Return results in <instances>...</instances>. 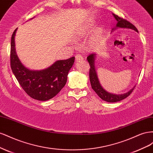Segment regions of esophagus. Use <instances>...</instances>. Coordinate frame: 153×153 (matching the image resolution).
Listing matches in <instances>:
<instances>
[{"instance_id":"obj_1","label":"esophagus","mask_w":153,"mask_h":153,"mask_svg":"<svg viewBox=\"0 0 153 153\" xmlns=\"http://www.w3.org/2000/svg\"><path fill=\"white\" fill-rule=\"evenodd\" d=\"M84 57L82 56V55H75V59L76 61H81V60H84Z\"/></svg>"}]
</instances>
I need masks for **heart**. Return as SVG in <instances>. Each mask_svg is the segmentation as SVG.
Listing matches in <instances>:
<instances>
[{
    "label": "heart",
    "instance_id": "b5f03b06",
    "mask_svg": "<svg viewBox=\"0 0 153 153\" xmlns=\"http://www.w3.org/2000/svg\"><path fill=\"white\" fill-rule=\"evenodd\" d=\"M93 29L94 25L92 24H89L83 27L82 28L78 29L76 32H75V33L74 34V39L76 41H79L91 33L93 31ZM101 33H102V30H101V29H99L96 34L94 36H92L89 39V42H88V45H89V47L91 48H94L98 47V46L99 45L100 42V39Z\"/></svg>",
    "mask_w": 153,
    "mask_h": 153
}]
</instances>
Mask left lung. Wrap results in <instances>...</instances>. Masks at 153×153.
Returning <instances> with one entry per match:
<instances>
[{"instance_id":"8db88e82","label":"left lung","mask_w":153,"mask_h":153,"mask_svg":"<svg viewBox=\"0 0 153 153\" xmlns=\"http://www.w3.org/2000/svg\"><path fill=\"white\" fill-rule=\"evenodd\" d=\"M112 15L115 18V20H117L116 25H115V27L112 29V32L119 28L132 29L137 32H138L136 27L132 24H131L130 22H129L128 21L123 19L122 18H120L117 15H115V14L112 13ZM96 58V54L95 53L89 55L87 58V61L89 62V65L91 66L90 71H89V78H90L92 89L96 92V93L99 96L100 98L106 101V102H109V103L117 102V101H121L127 98V97L131 93L135 85H134V87L132 88V89L128 91L127 92H126V93H123L121 94L110 93V92H108L106 90H105L103 88V87L100 84V82L99 81L98 77V75H97V73H96V69L95 66Z\"/></svg>"}]
</instances>
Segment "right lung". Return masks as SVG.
<instances>
[{"label": "right lung", "mask_w": 153, "mask_h": 153, "mask_svg": "<svg viewBox=\"0 0 153 153\" xmlns=\"http://www.w3.org/2000/svg\"><path fill=\"white\" fill-rule=\"evenodd\" d=\"M17 29L13 32L11 41L12 71L23 89L31 98L39 101L52 99L66 85L68 73L73 65L75 57L57 61L41 70L27 68L20 61L16 52L15 38Z\"/></svg>", "instance_id": "1"}]
</instances>
